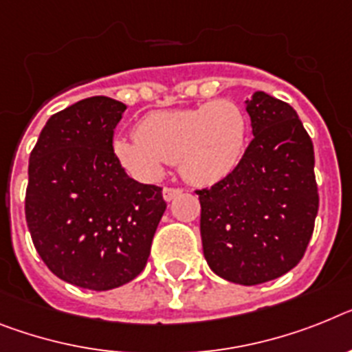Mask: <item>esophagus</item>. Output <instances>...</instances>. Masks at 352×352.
Segmentation results:
<instances>
[{"mask_svg": "<svg viewBox=\"0 0 352 352\" xmlns=\"http://www.w3.org/2000/svg\"><path fill=\"white\" fill-rule=\"evenodd\" d=\"M181 193H182L181 188H170V186L162 190V197H164V200H166V202L173 200V199H175V197H179V195H181Z\"/></svg>", "mask_w": 352, "mask_h": 352, "instance_id": "34e87169", "label": "esophagus"}]
</instances>
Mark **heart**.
Segmentation results:
<instances>
[{"label":"heart","mask_w":352,"mask_h":352,"mask_svg":"<svg viewBox=\"0 0 352 352\" xmlns=\"http://www.w3.org/2000/svg\"><path fill=\"white\" fill-rule=\"evenodd\" d=\"M135 140L116 138L112 152L141 179L161 175L162 162H177L186 181L212 184L236 170L247 146L249 120L232 100L190 109L155 111L135 125Z\"/></svg>","instance_id":"obj_1"}]
</instances>
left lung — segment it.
<instances>
[{
	"label": "left lung",
	"instance_id": "left-lung-1",
	"mask_svg": "<svg viewBox=\"0 0 352 352\" xmlns=\"http://www.w3.org/2000/svg\"><path fill=\"white\" fill-rule=\"evenodd\" d=\"M254 140L232 173L197 190L204 256L217 276L261 285L297 267L318 212L315 153L297 112L258 91L247 100Z\"/></svg>",
	"mask_w": 352,
	"mask_h": 352
}]
</instances>
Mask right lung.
Instances as JSON below:
<instances>
[{
	"mask_svg": "<svg viewBox=\"0 0 352 352\" xmlns=\"http://www.w3.org/2000/svg\"><path fill=\"white\" fill-rule=\"evenodd\" d=\"M125 103L93 96L53 114L30 153L25 214L35 249L62 281L105 292L146 267L166 202L112 152Z\"/></svg>",
	"mask_w": 352,
	"mask_h": 352,
	"instance_id": "add662e5",
	"label": "right lung"
}]
</instances>
